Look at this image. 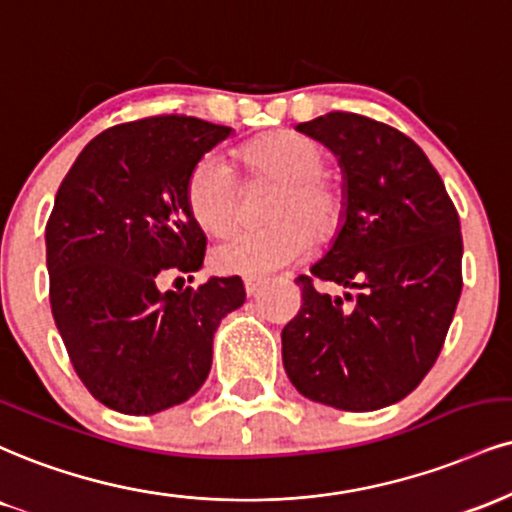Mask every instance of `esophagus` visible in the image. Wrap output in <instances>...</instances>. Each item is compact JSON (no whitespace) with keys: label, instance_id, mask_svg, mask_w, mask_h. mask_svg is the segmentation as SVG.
Instances as JSON below:
<instances>
[{"label":"esophagus","instance_id":"34e87169","mask_svg":"<svg viewBox=\"0 0 512 512\" xmlns=\"http://www.w3.org/2000/svg\"><path fill=\"white\" fill-rule=\"evenodd\" d=\"M262 286H264L262 279H245V293H248L250 298H255V295L262 291Z\"/></svg>","mask_w":512,"mask_h":512}]
</instances>
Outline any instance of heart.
Returning <instances> with one entry per match:
<instances>
[{"label": "heart", "instance_id": "heart-1", "mask_svg": "<svg viewBox=\"0 0 512 512\" xmlns=\"http://www.w3.org/2000/svg\"><path fill=\"white\" fill-rule=\"evenodd\" d=\"M248 181H272L264 229L233 231L212 248V267L221 274L264 276L310 250L312 239L329 240L341 229L346 195L324 174L326 157L315 140L295 131H274L238 150ZM190 217L202 231L221 236L240 209V181L219 155H205L186 183Z\"/></svg>", "mask_w": 512, "mask_h": 512}]
</instances>
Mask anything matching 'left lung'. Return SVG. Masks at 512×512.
Instances as JSON below:
<instances>
[{
	"label": "left lung",
	"instance_id": "left-lung-1",
	"mask_svg": "<svg viewBox=\"0 0 512 512\" xmlns=\"http://www.w3.org/2000/svg\"><path fill=\"white\" fill-rule=\"evenodd\" d=\"M343 169L346 214L283 326L288 379L315 403L369 412L417 389L439 357L463 291V236L439 171L408 135L350 112L298 123ZM315 280L355 287L347 300Z\"/></svg>",
	"mask_w": 512,
	"mask_h": 512
}]
</instances>
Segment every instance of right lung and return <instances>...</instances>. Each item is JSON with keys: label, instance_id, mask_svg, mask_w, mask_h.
Wrapping results in <instances>:
<instances>
[{"label": "right lung", "instance_id": "obj_1", "mask_svg": "<svg viewBox=\"0 0 512 512\" xmlns=\"http://www.w3.org/2000/svg\"><path fill=\"white\" fill-rule=\"evenodd\" d=\"M231 135L195 116L107 128L61 181L47 221L49 303L85 389L123 415H155L200 391L221 319L245 303L238 276L159 291L193 274L207 238L186 202L193 166Z\"/></svg>", "mask_w": 512, "mask_h": 512}]
</instances>
